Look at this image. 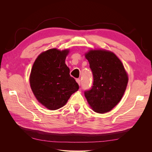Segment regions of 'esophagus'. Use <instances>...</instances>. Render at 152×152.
Wrapping results in <instances>:
<instances>
[{
	"mask_svg": "<svg viewBox=\"0 0 152 152\" xmlns=\"http://www.w3.org/2000/svg\"><path fill=\"white\" fill-rule=\"evenodd\" d=\"M76 82H77V84H79V86L80 85V79H76Z\"/></svg>",
	"mask_w": 152,
	"mask_h": 152,
	"instance_id": "34e87169",
	"label": "esophagus"
}]
</instances>
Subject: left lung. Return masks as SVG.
I'll list each match as a JSON object with an SVG mask.
<instances>
[{
    "label": "left lung",
    "mask_w": 152,
    "mask_h": 152,
    "mask_svg": "<svg viewBox=\"0 0 152 152\" xmlns=\"http://www.w3.org/2000/svg\"><path fill=\"white\" fill-rule=\"evenodd\" d=\"M93 72L92 89L84 93L90 107L96 113H107L121 100L128 75L119 58L106 49H90L85 53Z\"/></svg>",
    "instance_id": "obj_1"
}]
</instances>
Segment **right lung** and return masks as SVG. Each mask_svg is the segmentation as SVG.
Returning a JSON list of instances; mask_svg holds the SVG:
<instances>
[{"label": "right lung", "instance_id": "1", "mask_svg": "<svg viewBox=\"0 0 152 152\" xmlns=\"http://www.w3.org/2000/svg\"><path fill=\"white\" fill-rule=\"evenodd\" d=\"M69 53V49H48L39 55L31 68V89L38 102L50 110L65 106L79 88L65 64Z\"/></svg>", "mask_w": 152, "mask_h": 152}]
</instances>
